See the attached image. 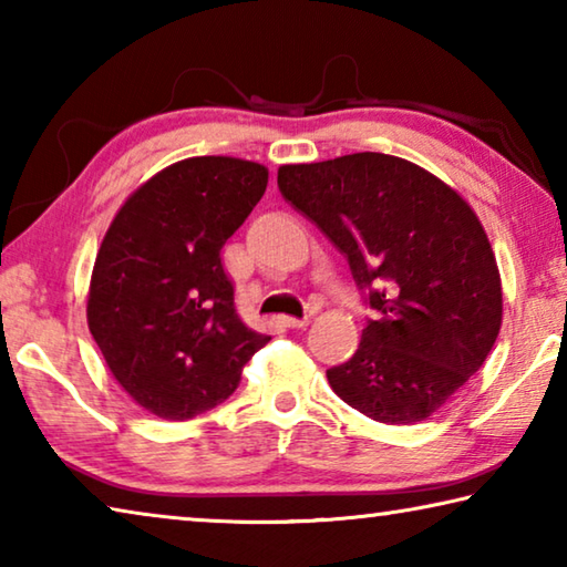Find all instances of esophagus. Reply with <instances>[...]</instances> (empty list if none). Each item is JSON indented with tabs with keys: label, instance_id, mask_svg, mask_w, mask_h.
I'll return each instance as SVG.
<instances>
[{
	"label": "esophagus",
	"instance_id": "1",
	"mask_svg": "<svg viewBox=\"0 0 567 567\" xmlns=\"http://www.w3.org/2000/svg\"><path fill=\"white\" fill-rule=\"evenodd\" d=\"M275 322L280 324V328H285V330H300V328H307V320L287 318V315H280V318H275Z\"/></svg>",
	"mask_w": 567,
	"mask_h": 567
}]
</instances>
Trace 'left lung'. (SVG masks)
Segmentation results:
<instances>
[{
  "instance_id": "obj_1",
  "label": "left lung",
  "mask_w": 567,
  "mask_h": 567,
  "mask_svg": "<svg viewBox=\"0 0 567 567\" xmlns=\"http://www.w3.org/2000/svg\"><path fill=\"white\" fill-rule=\"evenodd\" d=\"M277 187L348 257L380 315L328 370L334 395L388 425L433 415L483 368L503 324L501 270L475 209L382 152L282 165Z\"/></svg>"
}]
</instances>
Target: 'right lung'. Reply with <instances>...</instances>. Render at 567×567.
<instances>
[{"label":"right lung","instance_id":"right-lung-1","mask_svg":"<svg viewBox=\"0 0 567 567\" xmlns=\"http://www.w3.org/2000/svg\"><path fill=\"white\" fill-rule=\"evenodd\" d=\"M265 165L189 157L124 199L94 260L87 324L127 395L189 420L233 395L270 338L239 320L219 252L267 189Z\"/></svg>","mask_w":567,"mask_h":567}]
</instances>
